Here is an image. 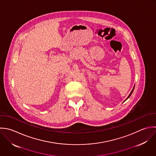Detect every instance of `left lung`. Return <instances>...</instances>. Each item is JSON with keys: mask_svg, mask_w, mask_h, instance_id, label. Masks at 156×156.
Returning <instances> with one entry per match:
<instances>
[{"mask_svg": "<svg viewBox=\"0 0 156 156\" xmlns=\"http://www.w3.org/2000/svg\"><path fill=\"white\" fill-rule=\"evenodd\" d=\"M134 88H133V90H132V91H131V94H129V96H128V98H127V99H128V98H129V97H130V96H131V94H132V93H133V90H134Z\"/></svg>", "mask_w": 156, "mask_h": 156, "instance_id": "1", "label": "left lung"}]
</instances>
